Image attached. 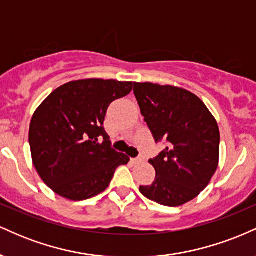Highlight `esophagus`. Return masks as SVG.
Returning <instances> with one entry per match:
<instances>
[{"mask_svg": "<svg viewBox=\"0 0 256 256\" xmlns=\"http://www.w3.org/2000/svg\"><path fill=\"white\" fill-rule=\"evenodd\" d=\"M131 161L134 164H138V162H142L143 161V158L140 156V158H131Z\"/></svg>", "mask_w": 256, "mask_h": 256, "instance_id": "34e87169", "label": "esophagus"}]
</instances>
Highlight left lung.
<instances>
[{
	"label": "left lung",
	"mask_w": 256,
	"mask_h": 256,
	"mask_svg": "<svg viewBox=\"0 0 256 256\" xmlns=\"http://www.w3.org/2000/svg\"><path fill=\"white\" fill-rule=\"evenodd\" d=\"M134 94L155 142L167 144L149 160L156 176L150 185H140V194L167 207L192 201L218 167L216 119L198 96L180 88L134 83Z\"/></svg>",
	"instance_id": "obj_1"
}]
</instances>
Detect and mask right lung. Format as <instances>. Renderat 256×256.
I'll use <instances>...</instances> for the list:
<instances>
[{"mask_svg": "<svg viewBox=\"0 0 256 256\" xmlns=\"http://www.w3.org/2000/svg\"><path fill=\"white\" fill-rule=\"evenodd\" d=\"M132 82L83 79L58 88L31 119L34 165L58 195L83 201L104 192L130 158L112 148L104 128L108 107L131 92Z\"/></svg>", "mask_w": 256, "mask_h": 256, "instance_id": "obj_1", "label": "right lung"}]
</instances>
